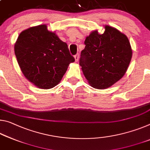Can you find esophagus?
I'll return each mask as SVG.
<instances>
[{"instance_id": "34e87169", "label": "esophagus", "mask_w": 150, "mask_h": 150, "mask_svg": "<svg viewBox=\"0 0 150 150\" xmlns=\"http://www.w3.org/2000/svg\"><path fill=\"white\" fill-rule=\"evenodd\" d=\"M74 57H75V59L76 62H77L78 60H79V54H75V55L74 56Z\"/></svg>"}]
</instances>
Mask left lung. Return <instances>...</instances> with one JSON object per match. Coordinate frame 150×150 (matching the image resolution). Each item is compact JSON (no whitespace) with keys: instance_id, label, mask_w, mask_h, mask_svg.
Listing matches in <instances>:
<instances>
[{"instance_id":"left-lung-1","label":"left lung","mask_w":150,"mask_h":150,"mask_svg":"<svg viewBox=\"0 0 150 150\" xmlns=\"http://www.w3.org/2000/svg\"><path fill=\"white\" fill-rule=\"evenodd\" d=\"M91 33L84 42L79 65L91 86L103 89L122 79L129 65L132 50L127 37L115 28Z\"/></svg>"}]
</instances>
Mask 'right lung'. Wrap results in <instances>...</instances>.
Here are the masks:
<instances>
[{
	"instance_id": "1",
	"label": "right lung",
	"mask_w": 150,
	"mask_h": 150,
	"mask_svg": "<svg viewBox=\"0 0 150 150\" xmlns=\"http://www.w3.org/2000/svg\"><path fill=\"white\" fill-rule=\"evenodd\" d=\"M17 62L25 77L35 86L55 87L75 61L67 45L41 25L23 30L15 44Z\"/></svg>"
}]
</instances>
